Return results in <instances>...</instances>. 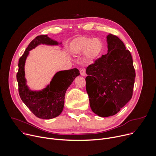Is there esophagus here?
Masks as SVG:
<instances>
[{
	"label": "esophagus",
	"instance_id": "34e87169",
	"mask_svg": "<svg viewBox=\"0 0 156 156\" xmlns=\"http://www.w3.org/2000/svg\"><path fill=\"white\" fill-rule=\"evenodd\" d=\"M80 72L81 75V76H85L86 74V70H85L84 69H81Z\"/></svg>",
	"mask_w": 156,
	"mask_h": 156
}]
</instances>
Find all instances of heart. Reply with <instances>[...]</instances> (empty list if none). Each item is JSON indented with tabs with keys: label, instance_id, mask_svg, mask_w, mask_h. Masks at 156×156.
Masks as SVG:
<instances>
[{
	"label": "heart",
	"instance_id": "b5f03b06",
	"mask_svg": "<svg viewBox=\"0 0 156 156\" xmlns=\"http://www.w3.org/2000/svg\"><path fill=\"white\" fill-rule=\"evenodd\" d=\"M72 51L76 54H84V57L88 61L96 59L103 49V43L98 37H79L75 39L72 42Z\"/></svg>",
	"mask_w": 156,
	"mask_h": 156
}]
</instances>
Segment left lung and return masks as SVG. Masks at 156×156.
Here are the masks:
<instances>
[{"label":"left lung","instance_id":"obj_1","mask_svg":"<svg viewBox=\"0 0 156 156\" xmlns=\"http://www.w3.org/2000/svg\"><path fill=\"white\" fill-rule=\"evenodd\" d=\"M108 52L86 68V87L93 112L116 114L132 98L135 70L130 52L119 37L108 34Z\"/></svg>","mask_w":156,"mask_h":156}]
</instances>
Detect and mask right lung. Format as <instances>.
<instances>
[{
  "mask_svg": "<svg viewBox=\"0 0 156 156\" xmlns=\"http://www.w3.org/2000/svg\"><path fill=\"white\" fill-rule=\"evenodd\" d=\"M41 44L57 45L58 42L47 35L36 37L19 59L16 80L20 98L33 114L39 119H51L58 116L62 112L66 91L80 75V71L77 69L60 71L54 75L49 85L44 90L41 91H30L26 85L25 78V60L29 51Z\"/></svg>",
  "mask_w": 156,
  "mask_h": 156,
  "instance_id": "1",
  "label": "right lung"
}]
</instances>
